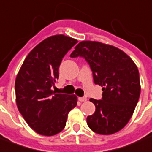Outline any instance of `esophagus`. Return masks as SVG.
<instances>
[{
  "mask_svg": "<svg viewBox=\"0 0 152 152\" xmlns=\"http://www.w3.org/2000/svg\"><path fill=\"white\" fill-rule=\"evenodd\" d=\"M78 100L80 101L81 102H86L87 101V97H79Z\"/></svg>",
  "mask_w": 152,
  "mask_h": 152,
  "instance_id": "1",
  "label": "esophagus"
}]
</instances>
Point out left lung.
Here are the masks:
<instances>
[{"label":"left lung","instance_id":"8db88e82","mask_svg":"<svg viewBox=\"0 0 152 152\" xmlns=\"http://www.w3.org/2000/svg\"><path fill=\"white\" fill-rule=\"evenodd\" d=\"M78 56L89 64L95 84L103 91L102 100L90 99L96 111L87 118L88 127L102 135L121 130L131 119L140 96L137 65L123 50L98 42H79L70 55Z\"/></svg>","mask_w":152,"mask_h":152}]
</instances>
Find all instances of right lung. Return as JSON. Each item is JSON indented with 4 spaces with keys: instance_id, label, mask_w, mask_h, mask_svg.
Returning <instances> with one entry per match:
<instances>
[{
    "instance_id": "add662e5",
    "label": "right lung",
    "mask_w": 152,
    "mask_h": 152,
    "mask_svg": "<svg viewBox=\"0 0 152 152\" xmlns=\"http://www.w3.org/2000/svg\"><path fill=\"white\" fill-rule=\"evenodd\" d=\"M78 41L55 35L40 42L27 56L15 79L16 104L27 124L36 133L53 136L66 124L68 114L77 105V96L56 93L62 59Z\"/></svg>"
}]
</instances>
